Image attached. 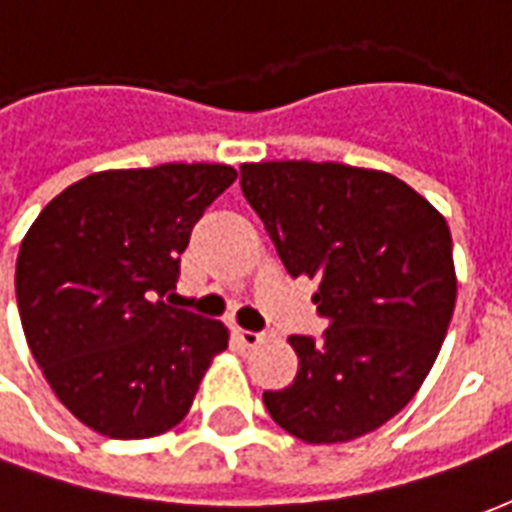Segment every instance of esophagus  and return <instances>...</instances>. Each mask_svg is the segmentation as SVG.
<instances>
[{"label":"esophagus","mask_w":512,"mask_h":512,"mask_svg":"<svg viewBox=\"0 0 512 512\" xmlns=\"http://www.w3.org/2000/svg\"><path fill=\"white\" fill-rule=\"evenodd\" d=\"M235 340L238 343H244L246 348H255V345L263 343V334L260 332H249V329H235Z\"/></svg>","instance_id":"esophagus-1"}]
</instances>
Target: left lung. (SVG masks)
Masks as SVG:
<instances>
[{"mask_svg": "<svg viewBox=\"0 0 512 512\" xmlns=\"http://www.w3.org/2000/svg\"><path fill=\"white\" fill-rule=\"evenodd\" d=\"M241 189L290 277L318 282L329 329L288 337L293 384L263 392L279 428L343 444L406 408L455 310L452 235L433 205L389 172L337 161L241 164Z\"/></svg>", "mask_w": 512, "mask_h": 512, "instance_id": "obj_1", "label": "left lung"}]
</instances>
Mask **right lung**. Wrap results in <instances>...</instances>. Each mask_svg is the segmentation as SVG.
Listing matches in <instances>:
<instances>
[{
	"instance_id": "right-lung-1",
	"label": "right lung",
	"mask_w": 512,
	"mask_h": 512,
	"mask_svg": "<svg viewBox=\"0 0 512 512\" xmlns=\"http://www.w3.org/2000/svg\"><path fill=\"white\" fill-rule=\"evenodd\" d=\"M238 172L227 164L104 169L40 211L21 241L24 337L54 395L109 439H150L189 414L222 321L169 307L191 227Z\"/></svg>"
}]
</instances>
